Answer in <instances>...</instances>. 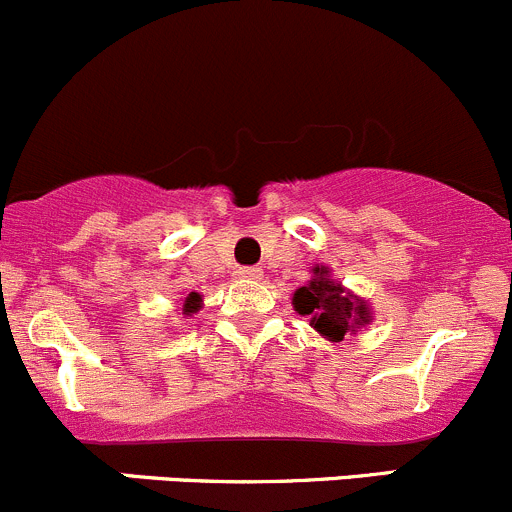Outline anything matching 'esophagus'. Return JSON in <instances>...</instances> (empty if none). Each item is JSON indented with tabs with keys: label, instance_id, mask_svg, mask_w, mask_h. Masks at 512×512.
I'll list each match as a JSON object with an SVG mask.
<instances>
[{
	"label": "esophagus",
	"instance_id": "1",
	"mask_svg": "<svg viewBox=\"0 0 512 512\" xmlns=\"http://www.w3.org/2000/svg\"><path fill=\"white\" fill-rule=\"evenodd\" d=\"M261 276H263V268H258V266L236 268V278H241V281H258Z\"/></svg>",
	"mask_w": 512,
	"mask_h": 512
}]
</instances>
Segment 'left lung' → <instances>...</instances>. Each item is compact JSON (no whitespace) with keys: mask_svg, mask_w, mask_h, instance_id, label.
Returning a JSON list of instances; mask_svg holds the SVG:
<instances>
[{"mask_svg":"<svg viewBox=\"0 0 512 512\" xmlns=\"http://www.w3.org/2000/svg\"><path fill=\"white\" fill-rule=\"evenodd\" d=\"M293 308L300 315H310V325L330 340H342L372 320L365 300L347 295L340 283L330 281L328 268L320 266L313 281L293 293Z\"/></svg>","mask_w":512,"mask_h":512,"instance_id":"obj_1","label":"left lung"}]
</instances>
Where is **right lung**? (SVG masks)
<instances>
[{"mask_svg": "<svg viewBox=\"0 0 512 512\" xmlns=\"http://www.w3.org/2000/svg\"><path fill=\"white\" fill-rule=\"evenodd\" d=\"M202 308V298H199V293H189L187 300H184V315L189 313H197V310Z\"/></svg>", "mask_w": 512, "mask_h": 512, "instance_id": "add662e5", "label": "right lung"}]
</instances>
